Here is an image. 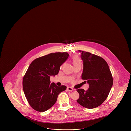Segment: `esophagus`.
I'll use <instances>...</instances> for the list:
<instances>
[{"instance_id": "obj_1", "label": "esophagus", "mask_w": 131, "mask_h": 131, "mask_svg": "<svg viewBox=\"0 0 131 131\" xmlns=\"http://www.w3.org/2000/svg\"><path fill=\"white\" fill-rule=\"evenodd\" d=\"M67 89L68 91H72L74 90V89L71 87H68L67 88Z\"/></svg>"}]
</instances>
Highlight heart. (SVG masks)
Returning <instances> with one entry per match:
<instances>
[{"label":"heart","mask_w":131,"mask_h":131,"mask_svg":"<svg viewBox=\"0 0 131 131\" xmlns=\"http://www.w3.org/2000/svg\"><path fill=\"white\" fill-rule=\"evenodd\" d=\"M72 61L74 66L80 65L81 64V60L80 57L78 56H75L72 57Z\"/></svg>","instance_id":"b5f03b06"}]
</instances>
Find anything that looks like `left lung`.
I'll list each match as a JSON object with an SVG mask.
<instances>
[{"instance_id": "obj_1", "label": "left lung", "mask_w": 131, "mask_h": 131, "mask_svg": "<svg viewBox=\"0 0 131 131\" xmlns=\"http://www.w3.org/2000/svg\"><path fill=\"white\" fill-rule=\"evenodd\" d=\"M81 58L83 63L81 79L87 81V91L78 89L80 97L77 102L87 108L100 106L107 98L113 84L112 75L108 65L101 57L82 50Z\"/></svg>"}]
</instances>
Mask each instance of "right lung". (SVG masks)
Wrapping results in <instances>:
<instances>
[{
  "instance_id": "obj_1",
  "label": "right lung",
  "mask_w": 131,
  "mask_h": 131,
  "mask_svg": "<svg viewBox=\"0 0 131 131\" xmlns=\"http://www.w3.org/2000/svg\"><path fill=\"white\" fill-rule=\"evenodd\" d=\"M67 52H55L34 60L23 80L25 97L31 107L44 112L54 105L59 94L65 90V85L50 83V77L57 75L60 67L68 58Z\"/></svg>"
}]
</instances>
